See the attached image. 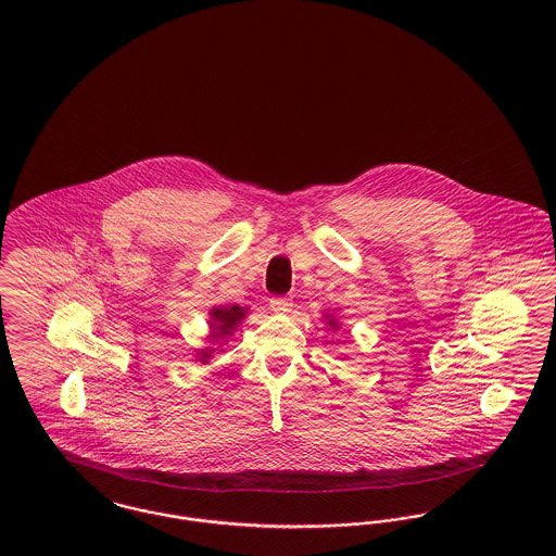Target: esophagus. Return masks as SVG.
Returning a JSON list of instances; mask_svg holds the SVG:
<instances>
[{
  "instance_id": "34e87169",
  "label": "esophagus",
  "mask_w": 556,
  "mask_h": 556,
  "mask_svg": "<svg viewBox=\"0 0 556 556\" xmlns=\"http://www.w3.org/2000/svg\"><path fill=\"white\" fill-rule=\"evenodd\" d=\"M291 306H293L291 298H286V295L270 298V311H273V313H277V315H288L291 311Z\"/></svg>"
}]
</instances>
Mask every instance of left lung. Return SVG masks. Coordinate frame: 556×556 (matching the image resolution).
Instances as JSON below:
<instances>
[{
    "mask_svg": "<svg viewBox=\"0 0 556 556\" xmlns=\"http://www.w3.org/2000/svg\"><path fill=\"white\" fill-rule=\"evenodd\" d=\"M329 325H331V327H336V320H333V318H329Z\"/></svg>",
    "mask_w": 556,
    "mask_h": 556,
    "instance_id": "obj_1",
    "label": "left lung"
}]
</instances>
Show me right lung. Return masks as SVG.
I'll return each mask as SVG.
<instances>
[{"instance_id":"obj_1","label":"right lung","mask_w":556,"mask_h":556,"mask_svg":"<svg viewBox=\"0 0 556 556\" xmlns=\"http://www.w3.org/2000/svg\"><path fill=\"white\" fill-rule=\"evenodd\" d=\"M212 315V338L214 340H220L223 336H229L236 327H238L239 320L245 317V311L243 308H239V306H227V308H214L211 313ZM206 356H211L208 352H202V363H206L204 358Z\"/></svg>"}]
</instances>
